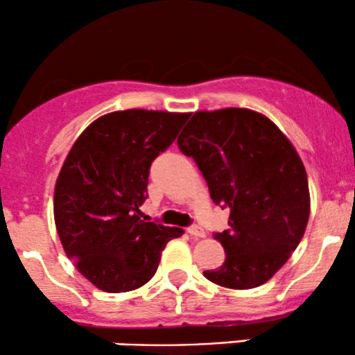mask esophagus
Returning a JSON list of instances; mask_svg holds the SVG:
<instances>
[{
  "instance_id": "34e87169",
  "label": "esophagus",
  "mask_w": 355,
  "mask_h": 355,
  "mask_svg": "<svg viewBox=\"0 0 355 355\" xmlns=\"http://www.w3.org/2000/svg\"><path fill=\"white\" fill-rule=\"evenodd\" d=\"M187 232H189L190 235H193V237H205V230H203L200 225L187 227Z\"/></svg>"
}]
</instances>
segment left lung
I'll use <instances>...</instances> for the list:
<instances>
[{"label":"left lung","mask_w":355,"mask_h":355,"mask_svg":"<svg viewBox=\"0 0 355 355\" xmlns=\"http://www.w3.org/2000/svg\"><path fill=\"white\" fill-rule=\"evenodd\" d=\"M229 207V230L214 237L225 262L203 275L222 287L254 288L272 279L304 237L311 195L304 164L274 121L247 108L197 112L177 140Z\"/></svg>","instance_id":"obj_1"}]
</instances>
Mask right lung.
<instances>
[{
    "mask_svg": "<svg viewBox=\"0 0 355 355\" xmlns=\"http://www.w3.org/2000/svg\"><path fill=\"white\" fill-rule=\"evenodd\" d=\"M189 113L125 110L87 126L55 187V223L68 259L100 291H135L155 275L162 250L183 234L141 220L150 165L173 144Z\"/></svg>",
    "mask_w": 355,
    "mask_h": 355,
    "instance_id": "obj_1",
    "label": "right lung"
}]
</instances>
